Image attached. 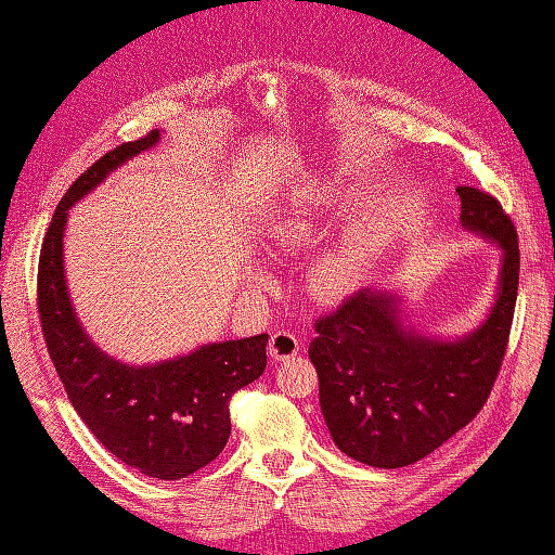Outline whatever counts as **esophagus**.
I'll return each mask as SVG.
<instances>
[{"mask_svg":"<svg viewBox=\"0 0 555 555\" xmlns=\"http://www.w3.org/2000/svg\"><path fill=\"white\" fill-rule=\"evenodd\" d=\"M300 351V339L293 332H274L269 339V356L274 361H286Z\"/></svg>","mask_w":555,"mask_h":555,"instance_id":"esophagus-1","label":"esophagus"}]
</instances>
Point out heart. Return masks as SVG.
Listing matches in <instances>:
<instances>
[{"label":"heart","instance_id":"b5f03b06","mask_svg":"<svg viewBox=\"0 0 555 555\" xmlns=\"http://www.w3.org/2000/svg\"><path fill=\"white\" fill-rule=\"evenodd\" d=\"M308 235H310V225L306 221H293L279 233V243L286 247H296L302 241H308ZM361 271H363L361 245H358L353 237H346V241H341L339 245L327 249V253L314 259L308 276L310 291L322 300L341 298L356 288L358 281H361ZM253 279L257 284H262L264 281V276L259 274H255Z\"/></svg>","mask_w":555,"mask_h":555}]
</instances>
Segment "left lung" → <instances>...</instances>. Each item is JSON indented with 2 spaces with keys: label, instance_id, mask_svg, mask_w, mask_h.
I'll use <instances>...</instances> for the list:
<instances>
[{
  "label": "left lung",
  "instance_id": "8db88e82",
  "mask_svg": "<svg viewBox=\"0 0 555 555\" xmlns=\"http://www.w3.org/2000/svg\"><path fill=\"white\" fill-rule=\"evenodd\" d=\"M460 221L503 253L495 302L462 339L421 336L401 320L399 296L363 288L314 322L308 356L332 440L351 460L399 469L438 450L491 395L517 302V231L501 202L457 188Z\"/></svg>",
  "mask_w": 555,
  "mask_h": 555
}]
</instances>
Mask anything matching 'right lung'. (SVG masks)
I'll list each match as a JSON object with an SVG mask.
<instances>
[{
	"mask_svg": "<svg viewBox=\"0 0 555 555\" xmlns=\"http://www.w3.org/2000/svg\"><path fill=\"white\" fill-rule=\"evenodd\" d=\"M158 129L107 151L74 180L54 209L38 262V312L48 351L76 414L119 462L178 481L219 457L231 436V397L267 367V334L204 344L188 356L127 365L83 332L64 279V225L72 206L125 160L156 146Z\"/></svg>",
	"mask_w": 555,
	"mask_h": 555,
	"instance_id": "right-lung-1",
	"label": "right lung"
}]
</instances>
